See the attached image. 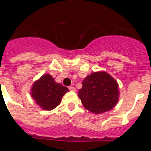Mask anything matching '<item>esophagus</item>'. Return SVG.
I'll return each instance as SVG.
<instances>
[{
  "instance_id": "34e87169",
  "label": "esophagus",
  "mask_w": 151,
  "mask_h": 151,
  "mask_svg": "<svg viewBox=\"0 0 151 151\" xmlns=\"http://www.w3.org/2000/svg\"><path fill=\"white\" fill-rule=\"evenodd\" d=\"M69 90H70V91H76V88L73 87V86H69Z\"/></svg>"
}]
</instances>
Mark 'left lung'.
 I'll return each instance as SVG.
<instances>
[{
    "label": "left lung",
    "mask_w": 151,
    "mask_h": 151,
    "mask_svg": "<svg viewBox=\"0 0 151 151\" xmlns=\"http://www.w3.org/2000/svg\"><path fill=\"white\" fill-rule=\"evenodd\" d=\"M118 87L116 80L108 73H94L84 79L78 97L85 109L100 114L116 106L119 94Z\"/></svg>",
    "instance_id": "1"
}]
</instances>
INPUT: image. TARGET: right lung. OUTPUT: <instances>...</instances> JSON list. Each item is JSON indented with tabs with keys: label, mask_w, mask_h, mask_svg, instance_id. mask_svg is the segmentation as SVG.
Masks as SVG:
<instances>
[{
	"label": "right lung",
	"mask_w": 151,
	"mask_h": 151,
	"mask_svg": "<svg viewBox=\"0 0 151 151\" xmlns=\"http://www.w3.org/2000/svg\"><path fill=\"white\" fill-rule=\"evenodd\" d=\"M69 89L59 83H56L50 75L42 76L32 88V97L42 109L53 110L60 104L63 96Z\"/></svg>",
	"instance_id": "1"
}]
</instances>
